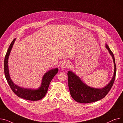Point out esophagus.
I'll use <instances>...</instances> for the list:
<instances>
[{
    "mask_svg": "<svg viewBox=\"0 0 123 123\" xmlns=\"http://www.w3.org/2000/svg\"><path fill=\"white\" fill-rule=\"evenodd\" d=\"M69 65V63L68 62V61H63L62 64H61V68H63V69H64V68H66L67 66H68Z\"/></svg>",
    "mask_w": 123,
    "mask_h": 123,
    "instance_id": "1",
    "label": "esophagus"
}]
</instances>
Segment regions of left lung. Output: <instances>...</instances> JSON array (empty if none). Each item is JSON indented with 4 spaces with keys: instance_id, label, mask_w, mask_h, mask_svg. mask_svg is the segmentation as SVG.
I'll return each instance as SVG.
<instances>
[{
    "instance_id": "8db88e82",
    "label": "left lung",
    "mask_w": 123,
    "mask_h": 123,
    "mask_svg": "<svg viewBox=\"0 0 123 123\" xmlns=\"http://www.w3.org/2000/svg\"><path fill=\"white\" fill-rule=\"evenodd\" d=\"M105 46L112 56L114 62V72L112 79L104 88H94L86 85L78 76L69 71L67 75L69 91L71 96L76 102L81 103H90L99 101L104 98L112 87L116 77V66L113 52L108 45L106 44Z\"/></svg>"
}]
</instances>
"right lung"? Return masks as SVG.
Here are the masks:
<instances>
[{
    "instance_id": "add662e5",
    "label": "right lung",
    "mask_w": 123,
    "mask_h": 123,
    "mask_svg": "<svg viewBox=\"0 0 123 123\" xmlns=\"http://www.w3.org/2000/svg\"><path fill=\"white\" fill-rule=\"evenodd\" d=\"M15 40L16 38L11 43L4 58V70L6 80L12 91L19 97L29 101H38L41 100L44 97L47 93L50 83L55 75L58 73V69H51L45 73L43 76L41 86L37 89L22 88L15 85V84L12 82L10 78L8 65L9 56Z\"/></svg>"
}]
</instances>
